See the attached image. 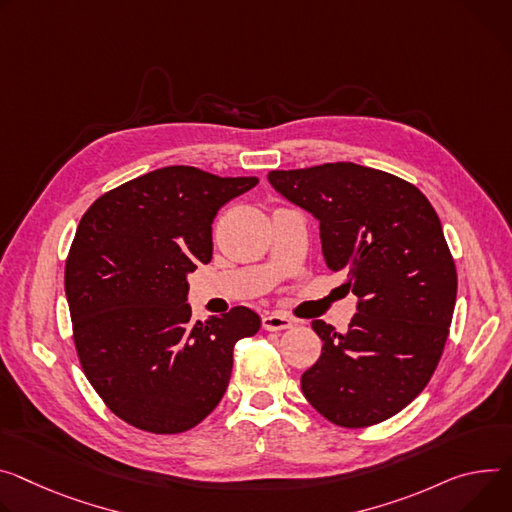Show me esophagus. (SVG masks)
Instances as JSON below:
<instances>
[{
	"label": "esophagus",
	"instance_id": "obj_1",
	"mask_svg": "<svg viewBox=\"0 0 512 512\" xmlns=\"http://www.w3.org/2000/svg\"><path fill=\"white\" fill-rule=\"evenodd\" d=\"M261 324L265 331H284V329H290L294 320H290L288 316L284 314H267L261 318Z\"/></svg>",
	"mask_w": 512,
	"mask_h": 512
}]
</instances>
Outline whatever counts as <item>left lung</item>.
<instances>
[{"instance_id": "8db88e82", "label": "left lung", "mask_w": 512, "mask_h": 512, "mask_svg": "<svg viewBox=\"0 0 512 512\" xmlns=\"http://www.w3.org/2000/svg\"><path fill=\"white\" fill-rule=\"evenodd\" d=\"M267 179L318 218L324 265L359 298L345 333L312 320L322 353L302 392L339 427L378 425L425 390L445 349L457 271L441 220L416 185L355 163Z\"/></svg>"}]
</instances>
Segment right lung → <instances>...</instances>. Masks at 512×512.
<instances>
[{
	"mask_svg": "<svg viewBox=\"0 0 512 512\" xmlns=\"http://www.w3.org/2000/svg\"><path fill=\"white\" fill-rule=\"evenodd\" d=\"M257 177L171 165L100 196L77 226L65 294L83 374L124 423L190 431L226 392L232 351L261 320L247 306L192 322L185 275L212 259V220Z\"/></svg>",
	"mask_w": 512,
	"mask_h": 512,
	"instance_id": "add662e5",
	"label": "right lung"
}]
</instances>
